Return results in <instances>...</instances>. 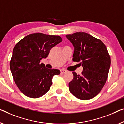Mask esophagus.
Returning <instances> with one entry per match:
<instances>
[{
    "mask_svg": "<svg viewBox=\"0 0 124 124\" xmlns=\"http://www.w3.org/2000/svg\"><path fill=\"white\" fill-rule=\"evenodd\" d=\"M60 72H61V73H62V74H63V73H66V72H67V71H66V70H60Z\"/></svg>",
    "mask_w": 124,
    "mask_h": 124,
    "instance_id": "34e87169",
    "label": "esophagus"
}]
</instances>
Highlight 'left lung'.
I'll return each instance as SVG.
<instances>
[{"instance_id":"obj_1","label":"left lung","mask_w":124,"mask_h":124,"mask_svg":"<svg viewBox=\"0 0 124 124\" xmlns=\"http://www.w3.org/2000/svg\"><path fill=\"white\" fill-rule=\"evenodd\" d=\"M74 47L73 61L81 62L82 75L73 72V78L68 84L71 93L79 99L86 100L99 94L108 78L111 59L106 46L85 32L66 36Z\"/></svg>"}]
</instances>
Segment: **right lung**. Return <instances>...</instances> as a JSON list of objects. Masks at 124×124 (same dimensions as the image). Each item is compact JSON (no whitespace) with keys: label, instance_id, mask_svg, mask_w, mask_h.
Listing matches in <instances>:
<instances>
[{"label":"right lung","instance_id":"right-lung-1","mask_svg":"<svg viewBox=\"0 0 124 124\" xmlns=\"http://www.w3.org/2000/svg\"><path fill=\"white\" fill-rule=\"evenodd\" d=\"M58 36L37 33L25 36L14 46L10 68L16 86L24 95L36 99L50 89L53 76L59 75L57 69H48L43 63L52 48L62 42Z\"/></svg>","mask_w":124,"mask_h":124}]
</instances>
